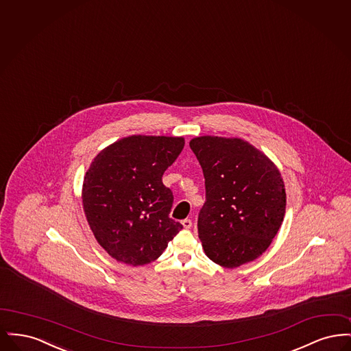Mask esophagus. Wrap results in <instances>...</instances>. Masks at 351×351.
Returning a JSON list of instances; mask_svg holds the SVG:
<instances>
[{
  "label": "esophagus",
  "instance_id": "obj_1",
  "mask_svg": "<svg viewBox=\"0 0 351 351\" xmlns=\"http://www.w3.org/2000/svg\"><path fill=\"white\" fill-rule=\"evenodd\" d=\"M182 225H183L184 229H191L192 228V221L186 218V219L182 221Z\"/></svg>",
  "mask_w": 351,
  "mask_h": 351
}]
</instances>
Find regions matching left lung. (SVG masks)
<instances>
[{
    "label": "left lung",
    "mask_w": 351,
    "mask_h": 351,
    "mask_svg": "<svg viewBox=\"0 0 351 351\" xmlns=\"http://www.w3.org/2000/svg\"><path fill=\"white\" fill-rule=\"evenodd\" d=\"M200 163L206 201L197 221L206 256L226 268L267 250L285 215V188L278 167L241 138L204 135L189 142Z\"/></svg>",
    "instance_id": "left-lung-1"
}]
</instances>
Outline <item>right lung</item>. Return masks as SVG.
Instances as JSON below:
<instances>
[{
    "label": "right lung",
    "instance_id": "obj_1",
    "mask_svg": "<svg viewBox=\"0 0 351 351\" xmlns=\"http://www.w3.org/2000/svg\"><path fill=\"white\" fill-rule=\"evenodd\" d=\"M183 147V136L130 135L90 163L84 176V213L101 247L118 262L149 265L183 229L169 218L173 195L162 182Z\"/></svg>",
    "mask_w": 351,
    "mask_h": 351
}]
</instances>
